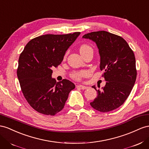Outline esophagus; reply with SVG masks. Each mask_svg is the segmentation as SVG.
Masks as SVG:
<instances>
[{"label": "esophagus", "instance_id": "obj_1", "mask_svg": "<svg viewBox=\"0 0 149 149\" xmlns=\"http://www.w3.org/2000/svg\"><path fill=\"white\" fill-rule=\"evenodd\" d=\"M78 88H79V89L81 90H85V89H87L88 87L86 86H83V85H78L77 86Z\"/></svg>", "mask_w": 149, "mask_h": 149}]
</instances>
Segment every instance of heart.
I'll use <instances>...</instances> for the list:
<instances>
[{"instance_id":"heart-1","label":"heart","mask_w":149,"mask_h":149,"mask_svg":"<svg viewBox=\"0 0 149 149\" xmlns=\"http://www.w3.org/2000/svg\"><path fill=\"white\" fill-rule=\"evenodd\" d=\"M93 53V48L87 44H83L79 47V53L81 56L88 53ZM86 73L84 71L74 72L71 74V77L76 80H80L83 76L85 75Z\"/></svg>"}]
</instances>
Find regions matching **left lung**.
Instances as JSON below:
<instances>
[{"label":"left lung","instance_id":"obj_1","mask_svg":"<svg viewBox=\"0 0 149 149\" xmlns=\"http://www.w3.org/2000/svg\"><path fill=\"white\" fill-rule=\"evenodd\" d=\"M83 38L95 42L100 56V70L107 81L101 90H96L97 96L90 103L100 112L113 110L123 104L130 95L136 78L134 51L120 36L104 31L84 34Z\"/></svg>","mask_w":149,"mask_h":149}]
</instances>
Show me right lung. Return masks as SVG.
Returning <instances> with one entry per match:
<instances>
[{
    "mask_svg": "<svg viewBox=\"0 0 149 149\" xmlns=\"http://www.w3.org/2000/svg\"><path fill=\"white\" fill-rule=\"evenodd\" d=\"M80 34H45L28 42L20 54L17 74L22 93L40 113L54 115L65 107L73 83L51 78L52 68L61 63L66 50Z\"/></svg>",
    "mask_w": 149,
    "mask_h": 149,
    "instance_id": "add662e5",
    "label": "right lung"
}]
</instances>
